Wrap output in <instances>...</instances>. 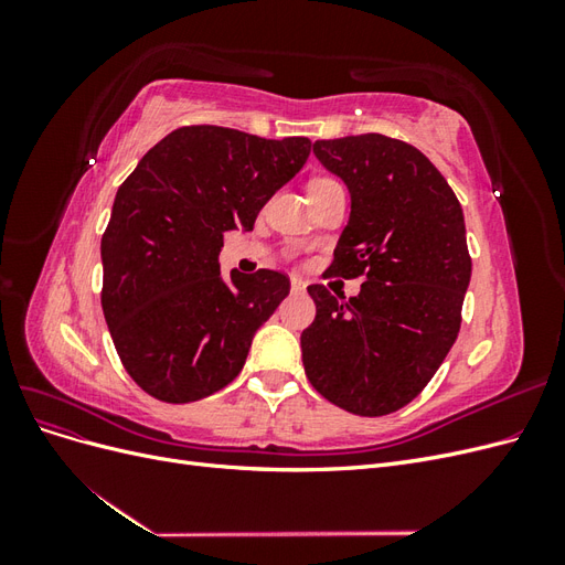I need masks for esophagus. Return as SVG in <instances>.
<instances>
[{
	"mask_svg": "<svg viewBox=\"0 0 565 565\" xmlns=\"http://www.w3.org/2000/svg\"><path fill=\"white\" fill-rule=\"evenodd\" d=\"M289 287H292L295 295H301V292H306V280L299 276H292L289 278Z\"/></svg>",
	"mask_w": 565,
	"mask_h": 565,
	"instance_id": "obj_1",
	"label": "esophagus"
}]
</instances>
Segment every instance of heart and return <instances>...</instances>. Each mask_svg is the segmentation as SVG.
I'll use <instances>...</instances> for the list:
<instances>
[{
  "label": "heart",
  "mask_w": 565,
  "mask_h": 565,
  "mask_svg": "<svg viewBox=\"0 0 565 565\" xmlns=\"http://www.w3.org/2000/svg\"><path fill=\"white\" fill-rule=\"evenodd\" d=\"M318 181H320V179H318Z\"/></svg>",
  "instance_id": "1"
}]
</instances>
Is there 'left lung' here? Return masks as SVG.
I'll use <instances>...</instances> for the list:
<instances>
[{
    "label": "left lung",
    "mask_w": 565,
    "mask_h": 565,
    "mask_svg": "<svg viewBox=\"0 0 565 565\" xmlns=\"http://www.w3.org/2000/svg\"><path fill=\"white\" fill-rule=\"evenodd\" d=\"M313 152L351 193L328 270L365 282L349 301L309 285L316 320L301 332L303 370L330 403L382 417L417 398L455 344L471 280L465 214L405 141L361 134L316 141Z\"/></svg>",
    "instance_id": "left-lung-1"
}]
</instances>
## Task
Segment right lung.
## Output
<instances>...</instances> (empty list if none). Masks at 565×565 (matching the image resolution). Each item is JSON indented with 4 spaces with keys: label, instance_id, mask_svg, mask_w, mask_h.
Returning a JSON list of instances; mask_svg holds the SVG:
<instances>
[{
    "label": "right lung",
    "instance_id": "right-lung-1",
    "mask_svg": "<svg viewBox=\"0 0 565 565\" xmlns=\"http://www.w3.org/2000/svg\"><path fill=\"white\" fill-rule=\"evenodd\" d=\"M309 152L306 136L191 125L152 146L119 185L100 237V306L119 361L148 396L193 403L241 374L289 278L259 268L226 282L224 233L252 231Z\"/></svg>",
    "mask_w": 565,
    "mask_h": 565
}]
</instances>
